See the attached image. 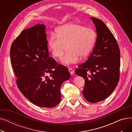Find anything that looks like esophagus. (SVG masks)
Segmentation results:
<instances>
[{
  "label": "esophagus",
  "mask_w": 132,
  "mask_h": 132,
  "mask_svg": "<svg viewBox=\"0 0 132 132\" xmlns=\"http://www.w3.org/2000/svg\"><path fill=\"white\" fill-rule=\"evenodd\" d=\"M68 71H69V72H70V74H71V75H73V74H74V70H73V69L71 68V67H70L68 68Z\"/></svg>",
  "instance_id": "1"
}]
</instances>
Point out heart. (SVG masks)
Segmentation results:
<instances>
[{
  "label": "heart",
  "instance_id": "b5f03b06",
  "mask_svg": "<svg viewBox=\"0 0 132 132\" xmlns=\"http://www.w3.org/2000/svg\"><path fill=\"white\" fill-rule=\"evenodd\" d=\"M96 33L90 28L75 23H69L59 27L56 34L52 32L47 41L48 50L52 56L60 58L66 46L67 52L62 58V63L75 64L79 57H86L90 52L96 40Z\"/></svg>",
  "mask_w": 132,
  "mask_h": 132
}]
</instances>
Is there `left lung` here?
I'll list each match as a JSON object with an SVG mask.
<instances>
[{"mask_svg":"<svg viewBox=\"0 0 132 132\" xmlns=\"http://www.w3.org/2000/svg\"><path fill=\"white\" fill-rule=\"evenodd\" d=\"M97 36L88 60L80 64L75 73L85 79L82 93L91 103L102 101L110 96L120 78V53L112 33L102 21L92 17Z\"/></svg>","mask_w":132,"mask_h":132,"instance_id":"8db88e82","label":"left lung"}]
</instances>
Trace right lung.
<instances>
[{
  "label": "right lung",
  "mask_w": 132,
  "mask_h": 132,
  "mask_svg": "<svg viewBox=\"0 0 132 132\" xmlns=\"http://www.w3.org/2000/svg\"><path fill=\"white\" fill-rule=\"evenodd\" d=\"M48 54L44 24L22 30L10 49L11 65L20 91L34 104L53 108L60 102L61 85L71 74Z\"/></svg>",
  "instance_id": "right-lung-1"
}]
</instances>
